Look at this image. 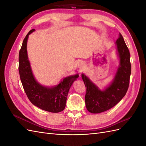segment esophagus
<instances>
[{"mask_svg": "<svg viewBox=\"0 0 146 146\" xmlns=\"http://www.w3.org/2000/svg\"><path fill=\"white\" fill-rule=\"evenodd\" d=\"M78 68L80 69H83L84 68V63L83 62H79L78 63Z\"/></svg>", "mask_w": 146, "mask_h": 146, "instance_id": "1", "label": "esophagus"}]
</instances>
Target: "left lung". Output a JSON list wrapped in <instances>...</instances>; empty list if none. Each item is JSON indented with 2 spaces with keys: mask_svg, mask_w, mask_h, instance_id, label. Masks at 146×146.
I'll return each mask as SVG.
<instances>
[{
  "mask_svg": "<svg viewBox=\"0 0 146 146\" xmlns=\"http://www.w3.org/2000/svg\"><path fill=\"white\" fill-rule=\"evenodd\" d=\"M119 57V66L113 80L101 91L90 78L82 74L86 87L85 104L88 111L99 113L113 108L125 96L128 90L131 74L130 54L122 35L116 41Z\"/></svg>",
  "mask_w": 146,
  "mask_h": 146,
  "instance_id": "obj_1",
  "label": "left lung"
}]
</instances>
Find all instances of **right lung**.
I'll return each mask as SVG.
<instances>
[{
    "mask_svg": "<svg viewBox=\"0 0 146 146\" xmlns=\"http://www.w3.org/2000/svg\"><path fill=\"white\" fill-rule=\"evenodd\" d=\"M31 30L24 38L19 54V72L24 90L34 105L45 111L59 113L65 108L68 92L78 74L63 79L58 85L48 88L40 85L35 78L28 58L27 43Z\"/></svg>",
    "mask_w": 146,
    "mask_h": 146,
    "instance_id": "obj_1",
    "label": "right lung"
}]
</instances>
